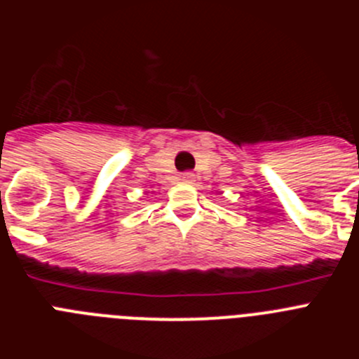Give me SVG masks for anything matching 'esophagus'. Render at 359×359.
Returning <instances> with one entry per match:
<instances>
[{
  "mask_svg": "<svg viewBox=\"0 0 359 359\" xmlns=\"http://www.w3.org/2000/svg\"><path fill=\"white\" fill-rule=\"evenodd\" d=\"M192 177H194V174H192V172L182 174V180H183V182H192Z\"/></svg>",
  "mask_w": 359,
  "mask_h": 359,
  "instance_id": "1",
  "label": "esophagus"
}]
</instances>
